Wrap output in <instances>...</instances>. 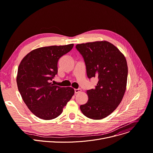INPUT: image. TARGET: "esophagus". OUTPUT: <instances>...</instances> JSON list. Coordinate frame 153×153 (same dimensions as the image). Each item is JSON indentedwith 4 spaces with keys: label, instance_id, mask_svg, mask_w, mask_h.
<instances>
[{
    "label": "esophagus",
    "instance_id": "obj_1",
    "mask_svg": "<svg viewBox=\"0 0 153 153\" xmlns=\"http://www.w3.org/2000/svg\"><path fill=\"white\" fill-rule=\"evenodd\" d=\"M82 91V90L80 88H77V89H74V92L75 93H79Z\"/></svg>",
    "mask_w": 153,
    "mask_h": 153
}]
</instances>
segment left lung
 I'll return each mask as SVG.
<instances>
[{"label":"left lung","instance_id":"8db88e82","mask_svg":"<svg viewBox=\"0 0 153 153\" xmlns=\"http://www.w3.org/2000/svg\"><path fill=\"white\" fill-rule=\"evenodd\" d=\"M76 48L84 60L88 79H98L95 88L87 91L88 100L80 106L81 112L91 119L104 118L117 108L126 91V60L117 47L106 41L79 44Z\"/></svg>","mask_w":153,"mask_h":153}]
</instances>
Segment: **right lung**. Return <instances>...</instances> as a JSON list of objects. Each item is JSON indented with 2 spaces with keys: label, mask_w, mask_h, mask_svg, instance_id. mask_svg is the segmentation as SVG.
I'll use <instances>...</instances> for the list:
<instances>
[{
  "label": "right lung",
  "mask_w": 153,
  "mask_h": 153,
  "mask_svg": "<svg viewBox=\"0 0 153 153\" xmlns=\"http://www.w3.org/2000/svg\"><path fill=\"white\" fill-rule=\"evenodd\" d=\"M73 44L51 46L32 51L20 63L16 82L22 98L37 117L52 120L59 117L74 94L71 87L54 85L59 59L70 51Z\"/></svg>",
  "instance_id": "right-lung-1"
}]
</instances>
